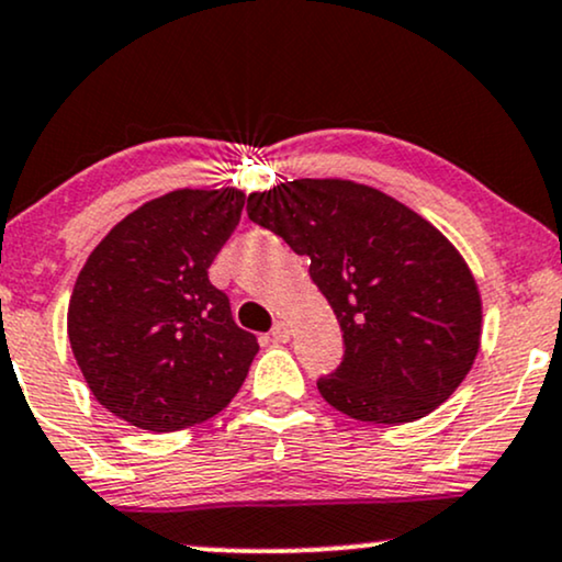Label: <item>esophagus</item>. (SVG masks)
Here are the masks:
<instances>
[{
  "label": "esophagus",
  "instance_id": "1",
  "mask_svg": "<svg viewBox=\"0 0 562 562\" xmlns=\"http://www.w3.org/2000/svg\"><path fill=\"white\" fill-rule=\"evenodd\" d=\"M270 336H273V341L286 344V341H289V336H292V330H289V323H283V321L276 323V325H273V330H270Z\"/></svg>",
  "mask_w": 562,
  "mask_h": 562
}]
</instances>
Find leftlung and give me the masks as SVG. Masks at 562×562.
<instances>
[{"mask_svg": "<svg viewBox=\"0 0 562 562\" xmlns=\"http://www.w3.org/2000/svg\"><path fill=\"white\" fill-rule=\"evenodd\" d=\"M247 216L310 258L344 357L317 391L351 419L404 425L438 408L480 349L467 262L425 218L372 187L294 179L247 198Z\"/></svg>", "mask_w": 562, "mask_h": 562, "instance_id": "left-lung-1", "label": "left lung"}]
</instances>
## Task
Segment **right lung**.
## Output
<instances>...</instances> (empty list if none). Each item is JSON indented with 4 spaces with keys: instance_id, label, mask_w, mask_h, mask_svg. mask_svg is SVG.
I'll list each match as a JSON object with an SVG mask.
<instances>
[{
    "instance_id": "1",
    "label": "right lung",
    "mask_w": 562,
    "mask_h": 562,
    "mask_svg": "<svg viewBox=\"0 0 562 562\" xmlns=\"http://www.w3.org/2000/svg\"><path fill=\"white\" fill-rule=\"evenodd\" d=\"M241 207L228 187L169 192L120 221L82 266L69 344L95 401L130 425H200L245 383L258 338L207 279Z\"/></svg>"
}]
</instances>
